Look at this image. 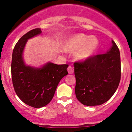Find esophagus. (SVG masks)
Wrapping results in <instances>:
<instances>
[{"mask_svg":"<svg viewBox=\"0 0 132 132\" xmlns=\"http://www.w3.org/2000/svg\"><path fill=\"white\" fill-rule=\"evenodd\" d=\"M68 73H69V74H72V73H73V72H74L73 68L71 67V66H68Z\"/></svg>","mask_w":132,"mask_h":132,"instance_id":"obj_1","label":"esophagus"}]
</instances>
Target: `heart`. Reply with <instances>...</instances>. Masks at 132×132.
<instances>
[{"mask_svg":"<svg viewBox=\"0 0 132 132\" xmlns=\"http://www.w3.org/2000/svg\"><path fill=\"white\" fill-rule=\"evenodd\" d=\"M100 42L94 36H88L82 33L68 37L64 43L66 52H75V58L78 61H86L95 54L99 47Z\"/></svg>","mask_w":132,"mask_h":132,"instance_id":"heart-1","label":"heart"}]
</instances>
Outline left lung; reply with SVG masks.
Masks as SVG:
<instances>
[{"label":"left lung","mask_w":132,"mask_h":132,"mask_svg":"<svg viewBox=\"0 0 132 132\" xmlns=\"http://www.w3.org/2000/svg\"><path fill=\"white\" fill-rule=\"evenodd\" d=\"M112 45L107 53L74 63L77 100L84 105H100L107 102L118 89L121 80L120 52Z\"/></svg>","instance_id":"8db88e82"}]
</instances>
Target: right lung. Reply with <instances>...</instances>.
Segmentation results:
<instances>
[{
  "instance_id": "right-lung-1",
  "label": "right lung",
  "mask_w": 132,
  "mask_h": 132,
  "mask_svg": "<svg viewBox=\"0 0 132 132\" xmlns=\"http://www.w3.org/2000/svg\"><path fill=\"white\" fill-rule=\"evenodd\" d=\"M37 28L24 34L13 51L11 76L17 96L25 104L34 108L46 105L52 100L61 80L68 75V64L48 62L41 68L25 64L23 52L28 39L39 35Z\"/></svg>"
}]
</instances>
